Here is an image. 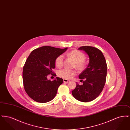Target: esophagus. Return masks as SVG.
<instances>
[{
    "instance_id": "obj_1",
    "label": "esophagus",
    "mask_w": 130,
    "mask_h": 130,
    "mask_svg": "<svg viewBox=\"0 0 130 130\" xmlns=\"http://www.w3.org/2000/svg\"><path fill=\"white\" fill-rule=\"evenodd\" d=\"M63 82H65V83H68V82H70V81L68 79H63Z\"/></svg>"
}]
</instances>
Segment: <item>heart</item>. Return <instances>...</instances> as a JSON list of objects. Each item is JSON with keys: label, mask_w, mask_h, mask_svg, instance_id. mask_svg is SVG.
I'll list each match as a JSON object with an SVG mask.
<instances>
[{"label": "heart", "mask_w": 130, "mask_h": 130, "mask_svg": "<svg viewBox=\"0 0 130 130\" xmlns=\"http://www.w3.org/2000/svg\"><path fill=\"white\" fill-rule=\"evenodd\" d=\"M68 55L74 59L75 67L78 70L82 71L85 68V63L84 61L86 59V56L83 53L77 50H73L68 53ZM63 60L64 56L63 55L58 56L55 60L56 66L58 68L61 67L63 64ZM76 73L75 70L64 68L58 72V75L63 78L69 79L75 75Z\"/></svg>", "instance_id": "b5f03b06"}]
</instances>
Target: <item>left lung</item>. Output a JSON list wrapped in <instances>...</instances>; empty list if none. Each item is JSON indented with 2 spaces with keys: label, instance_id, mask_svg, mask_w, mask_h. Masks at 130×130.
<instances>
[{
  "label": "left lung",
  "instance_id": "8db88e82",
  "mask_svg": "<svg viewBox=\"0 0 130 130\" xmlns=\"http://www.w3.org/2000/svg\"><path fill=\"white\" fill-rule=\"evenodd\" d=\"M78 50L85 51L88 55L89 63L79 75L81 80L84 79L83 85L77 83L72 93L75 99L86 102L95 99L102 92L106 79L107 64L100 50L91 46H82Z\"/></svg>",
  "mask_w": 130,
  "mask_h": 130
}]
</instances>
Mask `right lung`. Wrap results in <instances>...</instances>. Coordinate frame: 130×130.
I'll return each mask as SVG.
<instances>
[{
  "mask_svg": "<svg viewBox=\"0 0 130 130\" xmlns=\"http://www.w3.org/2000/svg\"><path fill=\"white\" fill-rule=\"evenodd\" d=\"M67 49L43 46L31 52L23 69V81L25 91L31 99L46 103L56 96L63 79L57 77L51 81L48 75L54 73L53 69L55 68L56 57Z\"/></svg>",
  "mask_w": 130,
  "mask_h": 130,
  "instance_id": "obj_1",
  "label": "right lung"
}]
</instances>
